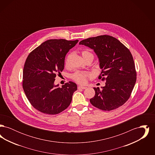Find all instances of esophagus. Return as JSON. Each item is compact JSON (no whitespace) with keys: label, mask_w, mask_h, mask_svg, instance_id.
Listing matches in <instances>:
<instances>
[{"label":"esophagus","mask_w":155,"mask_h":155,"mask_svg":"<svg viewBox=\"0 0 155 155\" xmlns=\"http://www.w3.org/2000/svg\"><path fill=\"white\" fill-rule=\"evenodd\" d=\"M87 88V87H83V86H78V89H84Z\"/></svg>","instance_id":"obj_1"}]
</instances>
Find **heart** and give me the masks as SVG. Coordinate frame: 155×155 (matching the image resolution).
Segmentation results:
<instances>
[{
  "label": "heart",
  "mask_w": 155,
  "mask_h": 155,
  "mask_svg": "<svg viewBox=\"0 0 155 155\" xmlns=\"http://www.w3.org/2000/svg\"><path fill=\"white\" fill-rule=\"evenodd\" d=\"M88 54H92V53H91L90 52L87 51H84L82 52V55L84 57H85ZM89 75H90V74L87 72L77 71L71 75V78L73 80L76 81L77 82L81 84H83L86 82L87 77Z\"/></svg>",
  "instance_id": "obj_1"
}]
</instances>
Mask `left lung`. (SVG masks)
<instances>
[{"label":"left lung","mask_w":155,"mask_h":155,"mask_svg":"<svg viewBox=\"0 0 155 155\" xmlns=\"http://www.w3.org/2000/svg\"><path fill=\"white\" fill-rule=\"evenodd\" d=\"M94 50L102 72L99 78L105 86L94 88L95 96L90 102L102 110L110 111L122 106L129 99L137 80L133 56L117 39L109 35L89 38L80 42Z\"/></svg>","instance_id":"obj_1"}]
</instances>
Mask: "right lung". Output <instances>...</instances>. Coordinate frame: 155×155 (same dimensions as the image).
Listing matches in <instances>:
<instances>
[{"label": "right lung", "mask_w": 155, "mask_h": 155, "mask_svg": "<svg viewBox=\"0 0 155 155\" xmlns=\"http://www.w3.org/2000/svg\"><path fill=\"white\" fill-rule=\"evenodd\" d=\"M78 42L49 39L30 53L23 69L22 87L32 106L42 113L56 114L70 104L77 85L70 81L54 84L57 73L64 69L67 53ZM61 74V73H60Z\"/></svg>", "instance_id": "right-lung-1"}]
</instances>
